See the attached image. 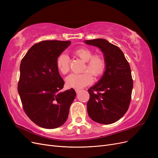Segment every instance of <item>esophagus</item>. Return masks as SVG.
Wrapping results in <instances>:
<instances>
[{"instance_id":"obj_1","label":"esophagus","mask_w":158,"mask_h":158,"mask_svg":"<svg viewBox=\"0 0 158 158\" xmlns=\"http://www.w3.org/2000/svg\"><path fill=\"white\" fill-rule=\"evenodd\" d=\"M75 91H76V93L78 94V93L80 92V89H78V88H76V89H75Z\"/></svg>"}]
</instances>
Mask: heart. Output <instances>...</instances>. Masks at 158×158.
<instances>
[{
  "label": "heart",
  "mask_w": 158,
  "mask_h": 158,
  "mask_svg": "<svg viewBox=\"0 0 158 158\" xmlns=\"http://www.w3.org/2000/svg\"><path fill=\"white\" fill-rule=\"evenodd\" d=\"M74 54L85 62L83 70H87L92 76L96 77L101 74L105 68V61L99 55H93V52L87 47L76 49ZM56 66L62 74H66L69 70V57L65 53L60 54L56 59ZM67 86L74 88H82L92 82L91 75L85 72L81 74H71L66 78Z\"/></svg>",
  "instance_id": "heart-1"
}]
</instances>
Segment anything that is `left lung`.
<instances>
[{
    "instance_id": "8db88e82",
    "label": "left lung",
    "mask_w": 158,
    "mask_h": 158,
    "mask_svg": "<svg viewBox=\"0 0 158 158\" xmlns=\"http://www.w3.org/2000/svg\"><path fill=\"white\" fill-rule=\"evenodd\" d=\"M84 42L98 47L106 64L102 77L88 89V115L103 125L115 123L126 113L130 105L133 88L130 65L119 47L107 40L95 39Z\"/></svg>"
}]
</instances>
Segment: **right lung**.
I'll use <instances>...</instances> for the list:
<instances>
[{"label":"right lung","mask_w":158,"mask_h":158,"mask_svg":"<svg viewBox=\"0 0 158 158\" xmlns=\"http://www.w3.org/2000/svg\"><path fill=\"white\" fill-rule=\"evenodd\" d=\"M70 44L43 41L33 45L21 61L18 92L27 117L42 128L63 125L76 97L73 88L62 91L64 82L56 66L58 56Z\"/></svg>","instance_id":"obj_1"}]
</instances>
